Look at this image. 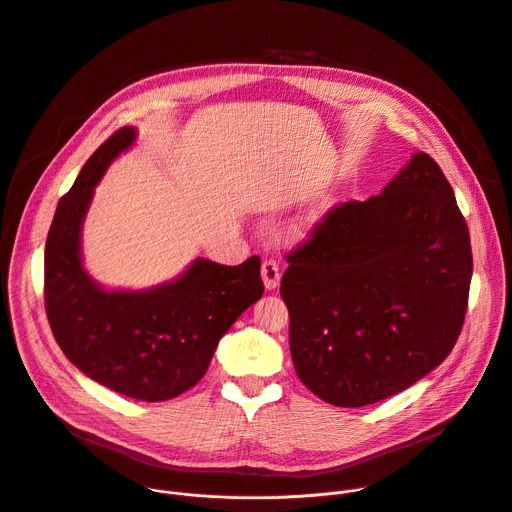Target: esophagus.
Returning <instances> with one entry per match:
<instances>
[{
  "label": "esophagus",
  "instance_id": "obj_1",
  "mask_svg": "<svg viewBox=\"0 0 512 512\" xmlns=\"http://www.w3.org/2000/svg\"><path fill=\"white\" fill-rule=\"evenodd\" d=\"M261 277H263V283H265V289H275L279 285V279H281V273H279V265L277 261L273 259H265L263 265H261Z\"/></svg>",
  "mask_w": 512,
  "mask_h": 512
}]
</instances>
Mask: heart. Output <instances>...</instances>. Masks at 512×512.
<instances>
[{
    "label": "heart",
    "mask_w": 512,
    "mask_h": 512,
    "mask_svg": "<svg viewBox=\"0 0 512 512\" xmlns=\"http://www.w3.org/2000/svg\"><path fill=\"white\" fill-rule=\"evenodd\" d=\"M312 223H316V216H314V218H312V216L306 218V223H302V227H298V233L304 231V229H308V227H312Z\"/></svg>",
    "instance_id": "obj_1"
}]
</instances>
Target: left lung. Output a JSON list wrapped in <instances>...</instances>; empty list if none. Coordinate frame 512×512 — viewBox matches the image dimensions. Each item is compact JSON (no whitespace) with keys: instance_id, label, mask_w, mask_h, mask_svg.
<instances>
[{"instance_id":"1","label":"left lung","mask_w":512,"mask_h":512,"mask_svg":"<svg viewBox=\"0 0 512 512\" xmlns=\"http://www.w3.org/2000/svg\"><path fill=\"white\" fill-rule=\"evenodd\" d=\"M287 263L279 291L291 360L330 405L405 391L462 332L470 233L450 182L423 152L379 196L334 206Z\"/></svg>"}]
</instances>
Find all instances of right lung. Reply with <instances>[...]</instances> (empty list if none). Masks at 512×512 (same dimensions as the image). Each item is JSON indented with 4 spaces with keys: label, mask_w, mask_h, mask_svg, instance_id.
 <instances>
[{
    "label": "right lung",
    "mask_w": 512,
    "mask_h": 512,
    "mask_svg": "<svg viewBox=\"0 0 512 512\" xmlns=\"http://www.w3.org/2000/svg\"><path fill=\"white\" fill-rule=\"evenodd\" d=\"M135 141L115 131L60 198L44 251V304L52 334L75 367L137 401H166L206 373L218 340L263 296L261 259L229 267L196 259L152 289H103L83 267L81 229L95 186Z\"/></svg>",
    "instance_id": "1"
}]
</instances>
